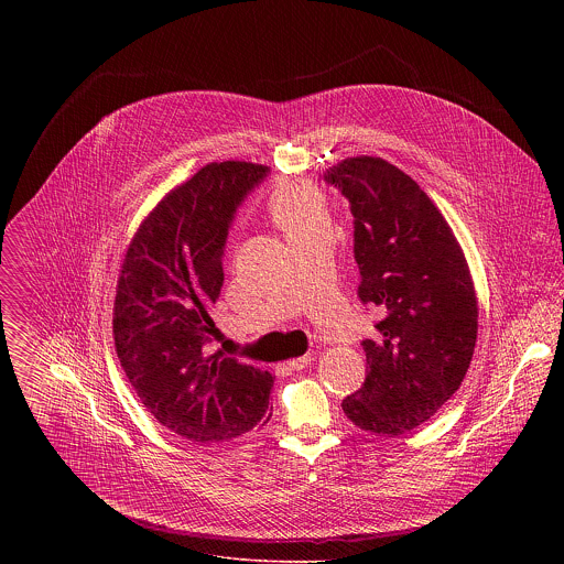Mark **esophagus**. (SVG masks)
<instances>
[{
	"label": "esophagus",
	"instance_id": "esophagus-1",
	"mask_svg": "<svg viewBox=\"0 0 564 564\" xmlns=\"http://www.w3.org/2000/svg\"><path fill=\"white\" fill-rule=\"evenodd\" d=\"M311 362H313V356H311V354H306V356H302V358H293V360H289V369H293V371H302V369H306Z\"/></svg>",
	"mask_w": 564,
	"mask_h": 564
}]
</instances>
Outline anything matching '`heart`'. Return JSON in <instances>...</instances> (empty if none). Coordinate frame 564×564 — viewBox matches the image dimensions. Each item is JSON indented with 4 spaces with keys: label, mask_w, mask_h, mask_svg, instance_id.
Wrapping results in <instances>:
<instances>
[{
    "label": "heart",
    "mask_w": 564,
    "mask_h": 564,
    "mask_svg": "<svg viewBox=\"0 0 564 564\" xmlns=\"http://www.w3.org/2000/svg\"><path fill=\"white\" fill-rule=\"evenodd\" d=\"M269 213L291 242L329 228L325 197L308 180H280L271 191Z\"/></svg>",
    "instance_id": "obj_1"
}]
</instances>
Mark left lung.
<instances>
[{
    "mask_svg": "<svg viewBox=\"0 0 564 564\" xmlns=\"http://www.w3.org/2000/svg\"><path fill=\"white\" fill-rule=\"evenodd\" d=\"M323 177L351 206L358 297L384 315L378 338L362 340L369 373L343 412L360 430L400 436L467 376L478 338L471 271L441 210L395 164L354 156Z\"/></svg>",
    "mask_w": 564,
    "mask_h": 564,
    "instance_id": "left-lung-1",
    "label": "left lung"
}]
</instances>
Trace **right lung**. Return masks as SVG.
Here are the masks:
<instances>
[{
  "mask_svg": "<svg viewBox=\"0 0 564 564\" xmlns=\"http://www.w3.org/2000/svg\"><path fill=\"white\" fill-rule=\"evenodd\" d=\"M264 164L210 162L171 188L128 245L115 295L119 362L148 412L193 443H224L271 419L273 376L208 356L221 256Z\"/></svg>",
  "mask_w": 564,
  "mask_h": 564,
  "instance_id": "obj_1",
  "label": "right lung"
}]
</instances>
